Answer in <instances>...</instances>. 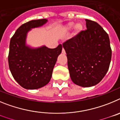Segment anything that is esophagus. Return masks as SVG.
Instances as JSON below:
<instances>
[{
	"instance_id": "esophagus-1",
	"label": "esophagus",
	"mask_w": 120,
	"mask_h": 120,
	"mask_svg": "<svg viewBox=\"0 0 120 120\" xmlns=\"http://www.w3.org/2000/svg\"><path fill=\"white\" fill-rule=\"evenodd\" d=\"M62 54H65V50L62 49Z\"/></svg>"
}]
</instances>
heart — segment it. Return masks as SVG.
<instances>
[{
    "label": "heart",
    "mask_w": 120,
    "mask_h": 120,
    "mask_svg": "<svg viewBox=\"0 0 120 120\" xmlns=\"http://www.w3.org/2000/svg\"><path fill=\"white\" fill-rule=\"evenodd\" d=\"M75 25V23L73 22H69L67 24H66L65 26H64L62 28V30L64 32H67L70 31L73 29V26ZM83 29V25L81 23H77L75 24V27H74V31H75V35H78L80 34Z\"/></svg>",
    "instance_id": "1"
}]
</instances>
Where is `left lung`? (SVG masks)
<instances>
[{
    "label": "left lung",
    "mask_w": 120,
    "mask_h": 120,
    "mask_svg": "<svg viewBox=\"0 0 120 120\" xmlns=\"http://www.w3.org/2000/svg\"><path fill=\"white\" fill-rule=\"evenodd\" d=\"M86 30L67 40L62 46L73 83L82 87L96 85L108 71L112 56L109 38L100 25L85 19Z\"/></svg>",
    "instance_id": "left-lung-1"
}]
</instances>
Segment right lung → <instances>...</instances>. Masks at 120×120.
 Returning <instances> with one entry per match:
<instances>
[{"label":"right lung","instance_id":"add662e5","mask_svg":"<svg viewBox=\"0 0 120 120\" xmlns=\"http://www.w3.org/2000/svg\"><path fill=\"white\" fill-rule=\"evenodd\" d=\"M47 22L44 19L24 23L10 40L9 70L17 82L27 90L40 88L49 82L58 56L62 52L61 44L55 49H49L45 45L32 47L26 44L29 32L43 26Z\"/></svg>","mask_w":120,"mask_h":120}]
</instances>
